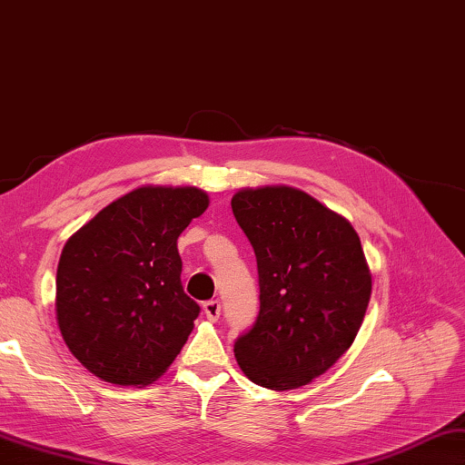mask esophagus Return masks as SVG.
Here are the masks:
<instances>
[{
  "label": "esophagus",
  "mask_w": 465,
  "mask_h": 465,
  "mask_svg": "<svg viewBox=\"0 0 465 465\" xmlns=\"http://www.w3.org/2000/svg\"><path fill=\"white\" fill-rule=\"evenodd\" d=\"M203 310H204L208 320H218V315H221V302L208 300V302L203 303Z\"/></svg>",
  "instance_id": "1"
}]
</instances>
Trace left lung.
I'll use <instances>...</instances> for the list:
<instances>
[{
    "instance_id": "obj_1",
    "label": "left lung",
    "mask_w": 465,
    "mask_h": 465,
    "mask_svg": "<svg viewBox=\"0 0 465 465\" xmlns=\"http://www.w3.org/2000/svg\"><path fill=\"white\" fill-rule=\"evenodd\" d=\"M232 214L257 257L259 315L234 341L241 371L265 389L303 387L352 346L372 279L346 218L289 186L241 190Z\"/></svg>"
}]
</instances>
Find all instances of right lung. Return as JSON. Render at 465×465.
Returning a JSON list of instances; mask_svg holds the SVG:
<instances>
[{
  "label": "right lung",
  "instance_id": "1",
  "mask_svg": "<svg viewBox=\"0 0 465 465\" xmlns=\"http://www.w3.org/2000/svg\"><path fill=\"white\" fill-rule=\"evenodd\" d=\"M206 208L198 188L143 186L66 241L56 318L68 350L94 376L150 384L180 354L200 305L183 293L178 236Z\"/></svg>",
  "mask_w": 465,
  "mask_h": 465
}]
</instances>
